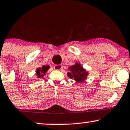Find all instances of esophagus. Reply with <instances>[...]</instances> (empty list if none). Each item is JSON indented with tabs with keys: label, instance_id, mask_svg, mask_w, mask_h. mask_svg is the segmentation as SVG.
<instances>
[{
	"label": "esophagus",
	"instance_id": "34e87169",
	"mask_svg": "<svg viewBox=\"0 0 130 130\" xmlns=\"http://www.w3.org/2000/svg\"><path fill=\"white\" fill-rule=\"evenodd\" d=\"M54 69L55 70H62V65H55L54 67Z\"/></svg>",
	"mask_w": 130,
	"mask_h": 130
}]
</instances>
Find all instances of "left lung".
<instances>
[{"label":"left lung","instance_id":"1","mask_svg":"<svg viewBox=\"0 0 130 130\" xmlns=\"http://www.w3.org/2000/svg\"><path fill=\"white\" fill-rule=\"evenodd\" d=\"M68 68L70 69V72L67 73L68 76L74 79V80L78 83H81L85 81L88 75V72L79 63H76Z\"/></svg>","mask_w":130,"mask_h":130}]
</instances>
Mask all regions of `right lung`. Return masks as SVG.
Wrapping results in <instances>:
<instances>
[{"instance_id": "obj_1", "label": "right lung", "mask_w": 130, "mask_h": 130, "mask_svg": "<svg viewBox=\"0 0 130 130\" xmlns=\"http://www.w3.org/2000/svg\"><path fill=\"white\" fill-rule=\"evenodd\" d=\"M49 65H43L42 67L41 68H38L36 69V76H38V78H42L44 76V75L46 73V72H47V70L49 68Z\"/></svg>"}]
</instances>
